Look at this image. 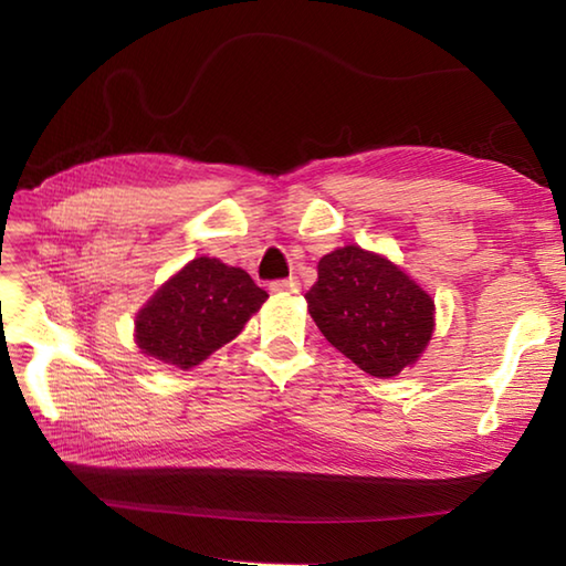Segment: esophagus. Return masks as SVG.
Returning a JSON list of instances; mask_svg holds the SVG:
<instances>
[{"label":"esophagus","instance_id":"obj_1","mask_svg":"<svg viewBox=\"0 0 566 566\" xmlns=\"http://www.w3.org/2000/svg\"><path fill=\"white\" fill-rule=\"evenodd\" d=\"M270 290L276 294H298L302 292V282L296 276H290V280H276L270 284Z\"/></svg>","mask_w":566,"mask_h":566}]
</instances>
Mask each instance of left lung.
Returning <instances> with one entry per match:
<instances>
[{"instance_id":"8db88e82","label":"left lung","mask_w":566,"mask_h":566,"mask_svg":"<svg viewBox=\"0 0 566 566\" xmlns=\"http://www.w3.org/2000/svg\"><path fill=\"white\" fill-rule=\"evenodd\" d=\"M306 304L335 350L379 379L413 367L436 331V302L423 286L389 258L359 245L321 258Z\"/></svg>"}]
</instances>
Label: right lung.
Instances as JSON below:
<instances>
[{
  "label": "right lung",
  "instance_id": "obj_1",
  "mask_svg": "<svg viewBox=\"0 0 566 566\" xmlns=\"http://www.w3.org/2000/svg\"><path fill=\"white\" fill-rule=\"evenodd\" d=\"M268 292L219 258H195L136 314V345L155 363L191 369L231 343Z\"/></svg>",
  "mask_w": 566,
  "mask_h": 566
}]
</instances>
